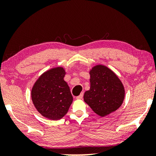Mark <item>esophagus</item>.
<instances>
[{
  "label": "esophagus",
  "instance_id": "obj_1",
  "mask_svg": "<svg viewBox=\"0 0 156 156\" xmlns=\"http://www.w3.org/2000/svg\"><path fill=\"white\" fill-rule=\"evenodd\" d=\"M83 96H84V94L82 93V94H81L80 95L77 96V97H76V99H82V98H83Z\"/></svg>",
  "mask_w": 156,
  "mask_h": 156
}]
</instances>
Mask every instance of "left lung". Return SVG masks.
I'll return each instance as SVG.
<instances>
[{
    "label": "left lung",
    "instance_id": "left-lung-1",
    "mask_svg": "<svg viewBox=\"0 0 156 156\" xmlns=\"http://www.w3.org/2000/svg\"><path fill=\"white\" fill-rule=\"evenodd\" d=\"M89 74L91 87L84 93V101L102 117L118 109L125 94L124 88L118 76L103 65L95 66Z\"/></svg>",
    "mask_w": 156,
    "mask_h": 156
}]
</instances>
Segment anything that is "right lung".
I'll return each instance as SVG.
<instances>
[{"label": "right lung", "instance_id": "obj_1", "mask_svg": "<svg viewBox=\"0 0 156 156\" xmlns=\"http://www.w3.org/2000/svg\"><path fill=\"white\" fill-rule=\"evenodd\" d=\"M62 67L51 69L40 76L32 89V100L39 113L46 118L58 120L67 114L73 97L64 80Z\"/></svg>", "mask_w": 156, "mask_h": 156}]
</instances>
